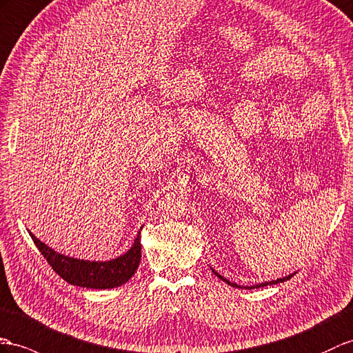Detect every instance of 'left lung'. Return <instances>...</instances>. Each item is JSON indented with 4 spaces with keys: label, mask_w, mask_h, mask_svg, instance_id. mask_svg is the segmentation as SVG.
Returning a JSON list of instances; mask_svg holds the SVG:
<instances>
[{
    "label": "left lung",
    "mask_w": 353,
    "mask_h": 353,
    "mask_svg": "<svg viewBox=\"0 0 353 353\" xmlns=\"http://www.w3.org/2000/svg\"><path fill=\"white\" fill-rule=\"evenodd\" d=\"M214 272H216V271H214ZM217 274V272H216ZM217 276H219V274H217ZM292 276H294V274H290V276H288V277H283V279H277V280H272V281H266V283H261V285H257V288H263V286H271V285H277V283H283V281H286V280H289V279H292ZM221 280H225L226 283H228V285H230V286H235V288H239L238 285H234V283H230L229 280H226V279H223L221 276H219Z\"/></svg>",
    "instance_id": "obj_1"
}]
</instances>
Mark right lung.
Returning <instances> with one entry per match:
<instances>
[{"label":"right lung","mask_w":353,"mask_h":353,"mask_svg":"<svg viewBox=\"0 0 353 353\" xmlns=\"http://www.w3.org/2000/svg\"><path fill=\"white\" fill-rule=\"evenodd\" d=\"M141 234V232H139ZM137 234L134 244L125 254L108 262H90L74 259L54 252L45 243L39 241L31 232L34 244L52 266V270L67 283L90 289H112L124 285L133 277L141 262V235Z\"/></svg>","instance_id":"obj_1"}]
</instances>
